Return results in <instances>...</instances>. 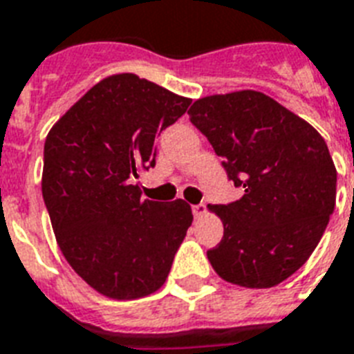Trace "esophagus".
Instances as JSON below:
<instances>
[{
    "label": "esophagus",
    "mask_w": 354,
    "mask_h": 354,
    "mask_svg": "<svg viewBox=\"0 0 354 354\" xmlns=\"http://www.w3.org/2000/svg\"><path fill=\"white\" fill-rule=\"evenodd\" d=\"M193 215H194V218H200V216H204L205 215V204L193 205Z\"/></svg>",
    "instance_id": "34e87169"
}]
</instances>
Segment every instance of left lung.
<instances>
[{
  "label": "left lung",
  "mask_w": 354,
  "mask_h": 354,
  "mask_svg": "<svg viewBox=\"0 0 354 354\" xmlns=\"http://www.w3.org/2000/svg\"><path fill=\"white\" fill-rule=\"evenodd\" d=\"M187 113L242 189L232 204L209 207L224 224L207 252L211 266L233 285H279L307 263L335 211L336 169L325 139L261 91L204 97Z\"/></svg>",
  "instance_id": "obj_1"
}]
</instances>
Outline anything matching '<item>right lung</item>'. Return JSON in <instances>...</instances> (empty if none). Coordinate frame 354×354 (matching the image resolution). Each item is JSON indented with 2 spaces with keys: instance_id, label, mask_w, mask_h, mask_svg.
Returning a JSON list of instances; mask_svg holds the SVG:
<instances>
[{
  "instance_id": "right-lung-1",
  "label": "right lung",
  "mask_w": 354,
  "mask_h": 354,
  "mask_svg": "<svg viewBox=\"0 0 354 354\" xmlns=\"http://www.w3.org/2000/svg\"><path fill=\"white\" fill-rule=\"evenodd\" d=\"M191 99L138 75H112L47 133L41 194L64 257L112 299L156 292L193 213L183 200L141 198L136 180L156 165V139Z\"/></svg>"
}]
</instances>
